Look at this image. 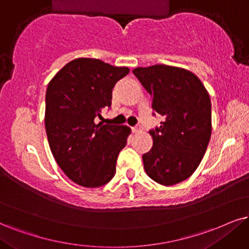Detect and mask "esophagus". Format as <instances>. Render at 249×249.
<instances>
[{
    "label": "esophagus",
    "instance_id": "1",
    "mask_svg": "<svg viewBox=\"0 0 249 249\" xmlns=\"http://www.w3.org/2000/svg\"><path fill=\"white\" fill-rule=\"evenodd\" d=\"M141 131H142V128H141V127H133V133L134 134H139V133H141Z\"/></svg>",
    "mask_w": 249,
    "mask_h": 249
}]
</instances>
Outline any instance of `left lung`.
Instances as JSON below:
<instances>
[{"mask_svg": "<svg viewBox=\"0 0 249 249\" xmlns=\"http://www.w3.org/2000/svg\"><path fill=\"white\" fill-rule=\"evenodd\" d=\"M152 97V109L164 116L150 131L153 144L143 155L144 170L162 186L182 182L198 167L211 137L209 92L195 73L155 64L133 70Z\"/></svg>", "mask_w": 249, "mask_h": 249, "instance_id": "obj_1", "label": "left lung"}]
</instances>
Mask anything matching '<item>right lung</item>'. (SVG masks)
I'll return each instance as SVG.
<instances>
[{"label":"right lung","mask_w":249,"mask_h":249,"mask_svg":"<svg viewBox=\"0 0 249 249\" xmlns=\"http://www.w3.org/2000/svg\"><path fill=\"white\" fill-rule=\"evenodd\" d=\"M129 73L98 59L67 63L48 83L45 127L55 160L70 180L88 188L106 185L115 174L119 152L130 128L97 124L110 107L116 82Z\"/></svg>","instance_id":"add662e5"}]
</instances>
